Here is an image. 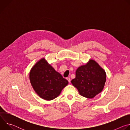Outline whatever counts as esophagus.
<instances>
[{
  "instance_id": "1",
  "label": "esophagus",
  "mask_w": 130,
  "mask_h": 130,
  "mask_svg": "<svg viewBox=\"0 0 130 130\" xmlns=\"http://www.w3.org/2000/svg\"><path fill=\"white\" fill-rule=\"evenodd\" d=\"M66 79L68 80V82H70L71 80H70V78H67V79Z\"/></svg>"
}]
</instances>
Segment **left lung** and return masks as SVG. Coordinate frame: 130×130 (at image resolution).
<instances>
[{"label":"left lung","mask_w":130,"mask_h":130,"mask_svg":"<svg viewBox=\"0 0 130 130\" xmlns=\"http://www.w3.org/2000/svg\"><path fill=\"white\" fill-rule=\"evenodd\" d=\"M105 71L94 60H90L85 65L79 67L76 71V78L71 81L80 95L93 98L101 92L104 86Z\"/></svg>","instance_id":"8db88e82"}]
</instances>
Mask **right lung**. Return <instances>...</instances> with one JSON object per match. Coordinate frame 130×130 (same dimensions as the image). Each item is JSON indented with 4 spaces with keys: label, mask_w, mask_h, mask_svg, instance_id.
I'll return each mask as SVG.
<instances>
[{
    "label": "right lung",
    "mask_w": 130,
    "mask_h": 130,
    "mask_svg": "<svg viewBox=\"0 0 130 130\" xmlns=\"http://www.w3.org/2000/svg\"><path fill=\"white\" fill-rule=\"evenodd\" d=\"M29 78L36 93L46 100L57 98L68 83L45 59H42L33 66L30 72Z\"/></svg>",
    "instance_id": "right-lung-1"
}]
</instances>
